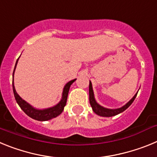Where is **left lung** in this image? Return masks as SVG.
Listing matches in <instances>:
<instances>
[{
	"label": "left lung",
	"mask_w": 157,
	"mask_h": 157,
	"mask_svg": "<svg viewBox=\"0 0 157 157\" xmlns=\"http://www.w3.org/2000/svg\"><path fill=\"white\" fill-rule=\"evenodd\" d=\"M89 94H90V105L91 107H92V109L94 112V113H96V114L98 115V116H102V117H112V116H116V115L120 114L121 112H124L127 108H129L130 105L133 103V101L135 99L136 96L138 94V92H137V94H135V95H134V97L126 104V105L122 106L121 108L115 109H107V108H105V107L100 105L96 101L95 98H94V90H93L92 83H91L90 81V86H89Z\"/></svg>",
	"instance_id": "left-lung-1"
}]
</instances>
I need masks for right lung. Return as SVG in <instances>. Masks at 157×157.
Segmentation results:
<instances>
[{
    "instance_id": "1",
    "label": "right lung",
    "mask_w": 157,
    "mask_h": 157,
    "mask_svg": "<svg viewBox=\"0 0 157 157\" xmlns=\"http://www.w3.org/2000/svg\"><path fill=\"white\" fill-rule=\"evenodd\" d=\"M18 60H19V58H18V59L16 60V65H15V68H14L13 71V75H12L13 80L14 73H15V71H16ZM76 78L75 79L71 80V81L68 82L67 83L63 89L62 98L61 100L59 101V103L56 104V105H54V106L48 108V109H36V108L33 107L32 105H30L29 103H27V101H24L23 99H22V98H20V96L17 94L16 89H15L14 81H12V88H13L14 96H15L16 102H17V104L19 105V106L21 108L22 110H23L29 117L32 118V119H34V120H38V121H47V120H52V119H53V118L57 117L58 116H59V115L61 114L62 112L63 111V109H64V106L66 105L67 99V95H68V92L69 90H70L71 85L72 83L74 82Z\"/></svg>"
}]
</instances>
